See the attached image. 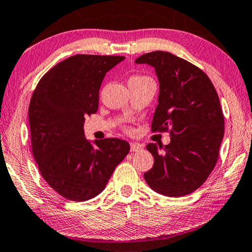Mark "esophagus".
I'll use <instances>...</instances> for the list:
<instances>
[{
	"label": "esophagus",
	"mask_w": 252,
	"mask_h": 252,
	"mask_svg": "<svg viewBox=\"0 0 252 252\" xmlns=\"http://www.w3.org/2000/svg\"><path fill=\"white\" fill-rule=\"evenodd\" d=\"M130 149L131 151H133V153H137V151H140L142 149V146L139 145V143H131Z\"/></svg>",
	"instance_id": "34e87169"
}]
</instances>
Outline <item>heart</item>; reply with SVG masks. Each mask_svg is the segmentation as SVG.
I'll return each instance as SVG.
<instances>
[{"mask_svg":"<svg viewBox=\"0 0 252 252\" xmlns=\"http://www.w3.org/2000/svg\"><path fill=\"white\" fill-rule=\"evenodd\" d=\"M137 77H139V76H134V77H132V78H137Z\"/></svg>","mask_w":252,"mask_h":252,"instance_id":"b5f03b06","label":"heart"}]
</instances>
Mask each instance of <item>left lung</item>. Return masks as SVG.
<instances>
[{"label":"left lung","mask_w":252,"mask_h":252,"mask_svg":"<svg viewBox=\"0 0 252 252\" xmlns=\"http://www.w3.org/2000/svg\"><path fill=\"white\" fill-rule=\"evenodd\" d=\"M135 63L153 66L159 81L151 130L171 137L166 146H147L155 161L143 177L157 193L184 196L203 185L218 161L224 135L218 93L204 71L170 53H148Z\"/></svg>","instance_id":"left-lung-1"}]
</instances>
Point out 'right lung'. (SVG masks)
Returning <instances> with one entry per match:
<instances>
[{
	"label": "right lung",
	"mask_w": 252,
	"mask_h": 252,
	"mask_svg": "<svg viewBox=\"0 0 252 252\" xmlns=\"http://www.w3.org/2000/svg\"><path fill=\"white\" fill-rule=\"evenodd\" d=\"M123 56L76 55L42 76L31 97L32 154L42 177L59 195L83 202L98 195L130 145L117 138L91 142L84 122L96 113L98 92Z\"/></svg>",
	"instance_id": "1"
}]
</instances>
